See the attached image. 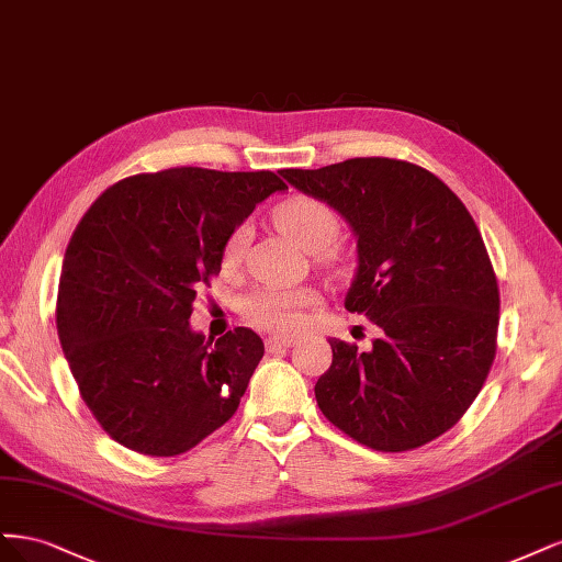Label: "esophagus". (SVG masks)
<instances>
[{"label": "esophagus", "mask_w": 562, "mask_h": 562, "mask_svg": "<svg viewBox=\"0 0 562 562\" xmlns=\"http://www.w3.org/2000/svg\"><path fill=\"white\" fill-rule=\"evenodd\" d=\"M294 342L296 340L292 336H268L266 338V350L276 352V350H282V348H292Z\"/></svg>", "instance_id": "1"}]
</instances>
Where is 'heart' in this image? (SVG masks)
Returning <instances> with one entry per match:
<instances>
[{
	"mask_svg": "<svg viewBox=\"0 0 562 562\" xmlns=\"http://www.w3.org/2000/svg\"><path fill=\"white\" fill-rule=\"evenodd\" d=\"M278 228L292 238L307 255H319L327 251L340 233V222L336 212L315 198L296 195L292 201L282 203L276 210ZM247 226H238L224 245V261L238 263L247 245ZM317 303V294L307 286H263L249 294L243 303V313L247 322L257 324L261 329L270 331H294L303 324L305 307Z\"/></svg>",
	"mask_w": 562,
	"mask_h": 562,
	"instance_id": "obj_1",
	"label": "heart"
}]
</instances>
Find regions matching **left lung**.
Listing matches in <instances>:
<instances>
[{
  "mask_svg": "<svg viewBox=\"0 0 562 562\" xmlns=\"http://www.w3.org/2000/svg\"><path fill=\"white\" fill-rule=\"evenodd\" d=\"M280 175L350 224L357 270L346 307L383 331L369 352L329 340L319 411L383 452L441 437L495 359L499 289L472 214L437 175L406 160L350 158Z\"/></svg>",
  "mask_w": 562,
  "mask_h": 562,
  "instance_id": "left-lung-1",
  "label": "left lung"
}]
</instances>
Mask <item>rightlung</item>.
Returning a JSON list of instances; mask_svg holds the SVG:
<instances>
[{
    "label": "right lung",
    "mask_w": 562,
    "mask_h": 562,
    "mask_svg": "<svg viewBox=\"0 0 562 562\" xmlns=\"http://www.w3.org/2000/svg\"><path fill=\"white\" fill-rule=\"evenodd\" d=\"M286 191L268 170L170 168L106 189L67 245L58 336L86 406L114 441L172 458L238 411L263 340L191 329L198 286L259 203Z\"/></svg>",
    "instance_id": "1"
}]
</instances>
